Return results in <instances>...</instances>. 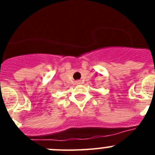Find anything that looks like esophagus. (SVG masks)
<instances>
[{"instance_id": "obj_1", "label": "esophagus", "mask_w": 155, "mask_h": 155, "mask_svg": "<svg viewBox=\"0 0 155 155\" xmlns=\"http://www.w3.org/2000/svg\"><path fill=\"white\" fill-rule=\"evenodd\" d=\"M75 83H76V84H81V81H75Z\"/></svg>"}]
</instances>
